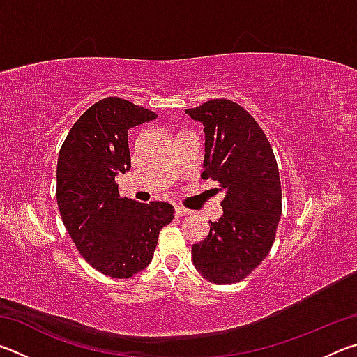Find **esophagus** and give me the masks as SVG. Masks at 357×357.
I'll list each match as a JSON object with an SVG mask.
<instances>
[{
	"instance_id": "34e87169",
	"label": "esophagus",
	"mask_w": 357,
	"mask_h": 357,
	"mask_svg": "<svg viewBox=\"0 0 357 357\" xmlns=\"http://www.w3.org/2000/svg\"><path fill=\"white\" fill-rule=\"evenodd\" d=\"M174 214H176V215H187V214H190V211L183 208V206H176V208H174Z\"/></svg>"
}]
</instances>
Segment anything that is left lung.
<instances>
[{"instance_id": "obj_1", "label": "left lung", "mask_w": 357, "mask_h": 357, "mask_svg": "<svg viewBox=\"0 0 357 357\" xmlns=\"http://www.w3.org/2000/svg\"><path fill=\"white\" fill-rule=\"evenodd\" d=\"M204 126V170L225 190L223 215L192 245L193 264L209 282L245 279L268 257L282 215L279 167L268 137L236 102L213 99L187 108Z\"/></svg>"}]
</instances>
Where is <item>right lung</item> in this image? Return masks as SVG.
<instances>
[{"label":"right lung","instance_id":"obj_1","mask_svg":"<svg viewBox=\"0 0 357 357\" xmlns=\"http://www.w3.org/2000/svg\"><path fill=\"white\" fill-rule=\"evenodd\" d=\"M157 114L121 98L96 102L72 126L59 149L56 202L80 255L99 273L129 279L153 259L170 203L121 198L114 176L130 168V128Z\"/></svg>","mask_w":357,"mask_h":357}]
</instances>
